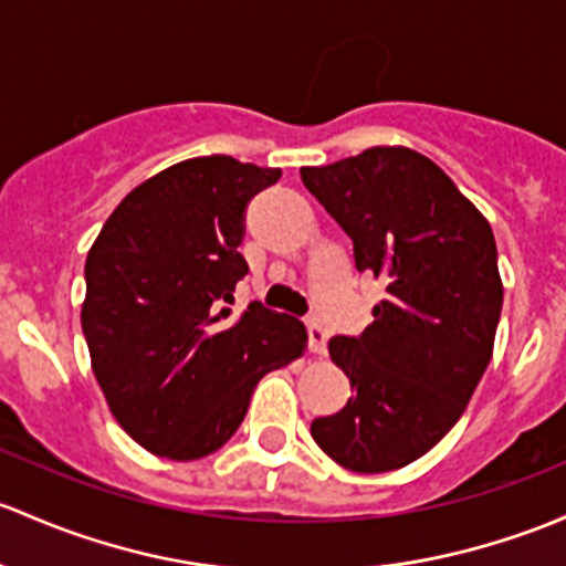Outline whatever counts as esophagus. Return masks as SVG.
I'll return each instance as SVG.
<instances>
[{"label": "esophagus", "instance_id": "esophagus-1", "mask_svg": "<svg viewBox=\"0 0 566 566\" xmlns=\"http://www.w3.org/2000/svg\"><path fill=\"white\" fill-rule=\"evenodd\" d=\"M308 349L314 355H319V358L328 349V331H325V325L319 319H308Z\"/></svg>", "mask_w": 566, "mask_h": 566}]
</instances>
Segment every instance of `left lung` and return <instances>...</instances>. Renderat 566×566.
<instances>
[{
    "label": "left lung",
    "instance_id": "8db88e82",
    "mask_svg": "<svg viewBox=\"0 0 566 566\" xmlns=\"http://www.w3.org/2000/svg\"><path fill=\"white\" fill-rule=\"evenodd\" d=\"M301 178L353 238L358 271L388 287L360 338L328 342L355 392L314 420L312 437L349 472H392L458 423L491 360L504 298L493 230L407 146L366 148Z\"/></svg>",
    "mask_w": 566,
    "mask_h": 566
}]
</instances>
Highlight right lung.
Masks as SVG:
<instances>
[{
  "label": "right lung",
  "instance_id": "obj_1",
  "mask_svg": "<svg viewBox=\"0 0 566 566\" xmlns=\"http://www.w3.org/2000/svg\"><path fill=\"white\" fill-rule=\"evenodd\" d=\"M282 178L228 154L184 159L138 184L86 258L81 325L113 418L148 453L195 461L222 448L254 385L306 353L301 319L249 303L243 208Z\"/></svg>",
  "mask_w": 566,
  "mask_h": 566
}]
</instances>
